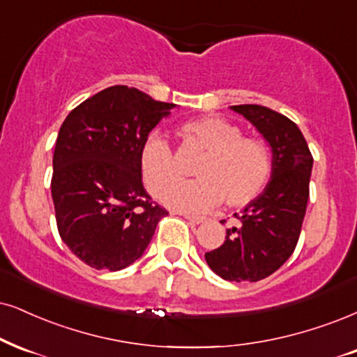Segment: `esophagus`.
<instances>
[{
  "instance_id": "obj_1",
  "label": "esophagus",
  "mask_w": 357,
  "mask_h": 357,
  "mask_svg": "<svg viewBox=\"0 0 357 357\" xmlns=\"http://www.w3.org/2000/svg\"><path fill=\"white\" fill-rule=\"evenodd\" d=\"M185 218L190 223H193V225H200V223H204L206 220L205 217H195V215H185Z\"/></svg>"
}]
</instances>
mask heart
<instances>
[{
	"label": "heart",
	"instance_id": "1",
	"mask_svg": "<svg viewBox=\"0 0 357 357\" xmlns=\"http://www.w3.org/2000/svg\"><path fill=\"white\" fill-rule=\"evenodd\" d=\"M183 142L204 153L195 165L199 180L183 183L178 162L170 145L151 135L139 157L140 172L149 192L165 196V204L183 212H205L225 200L240 208L257 200L271 178L273 157L261 139L243 137L241 129L220 116H202L180 126Z\"/></svg>",
	"mask_w": 357,
	"mask_h": 357
}]
</instances>
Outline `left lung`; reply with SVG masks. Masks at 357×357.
<instances>
[{
  "instance_id": "left-lung-1",
  "label": "left lung",
  "mask_w": 357,
  "mask_h": 357,
  "mask_svg": "<svg viewBox=\"0 0 357 357\" xmlns=\"http://www.w3.org/2000/svg\"><path fill=\"white\" fill-rule=\"evenodd\" d=\"M230 109L270 145L273 172L261 195L235 213L238 225L228 228L223 245L205 253V259L223 280L259 281L294 252L310 199L313 155L300 127L283 114L257 104Z\"/></svg>"
}]
</instances>
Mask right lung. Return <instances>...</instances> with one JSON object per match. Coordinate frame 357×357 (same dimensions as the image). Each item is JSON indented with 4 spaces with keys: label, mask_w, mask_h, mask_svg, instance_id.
Returning a JSON list of instances; mask_svg holds the SVG:
<instances>
[{
    "label": "right lung",
    "mask_w": 357,
    "mask_h": 357,
    "mask_svg": "<svg viewBox=\"0 0 357 357\" xmlns=\"http://www.w3.org/2000/svg\"><path fill=\"white\" fill-rule=\"evenodd\" d=\"M174 107L134 87L112 86L79 104L61 126L51 180L57 230L91 268L132 265L169 215L145 192L139 157Z\"/></svg>",
    "instance_id": "obj_1"
}]
</instances>
